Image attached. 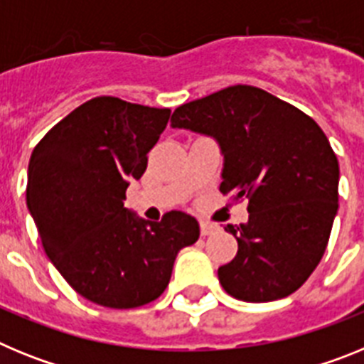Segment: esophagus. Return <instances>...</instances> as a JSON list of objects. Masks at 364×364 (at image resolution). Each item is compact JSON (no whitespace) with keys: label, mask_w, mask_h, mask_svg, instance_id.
Returning <instances> with one entry per match:
<instances>
[{"label":"esophagus","mask_w":364,"mask_h":364,"mask_svg":"<svg viewBox=\"0 0 364 364\" xmlns=\"http://www.w3.org/2000/svg\"><path fill=\"white\" fill-rule=\"evenodd\" d=\"M217 230H218L217 224H211V222H205V220L200 222V233H202V237L213 235Z\"/></svg>","instance_id":"esophagus-1"}]
</instances>
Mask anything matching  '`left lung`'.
I'll use <instances>...</instances> for the list:
<instances>
[{"label":"left lung","instance_id":"1","mask_svg":"<svg viewBox=\"0 0 364 364\" xmlns=\"http://www.w3.org/2000/svg\"><path fill=\"white\" fill-rule=\"evenodd\" d=\"M171 127L213 136L224 154L222 195L247 200L246 224L224 230L239 252L218 268L246 302L299 290L326 250L339 208V162L314 118L253 85H231L175 109Z\"/></svg>","mask_w":364,"mask_h":364}]
</instances>
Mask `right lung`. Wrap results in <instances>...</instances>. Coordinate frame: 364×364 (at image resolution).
<instances>
[{"mask_svg":"<svg viewBox=\"0 0 364 364\" xmlns=\"http://www.w3.org/2000/svg\"><path fill=\"white\" fill-rule=\"evenodd\" d=\"M171 111L98 96L67 114L31 154L27 205L62 277L87 301L127 310L159 299L176 253L198 222L169 211L160 222L124 208Z\"/></svg>","mask_w":364,"mask_h":364,"instance_id":"obj_1","label":"right lung"}]
</instances>
